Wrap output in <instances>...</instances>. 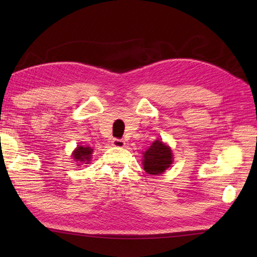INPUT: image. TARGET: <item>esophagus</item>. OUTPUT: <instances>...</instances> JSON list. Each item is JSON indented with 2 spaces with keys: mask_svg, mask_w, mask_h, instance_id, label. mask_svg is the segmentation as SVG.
I'll return each mask as SVG.
<instances>
[{
  "mask_svg": "<svg viewBox=\"0 0 257 257\" xmlns=\"http://www.w3.org/2000/svg\"><path fill=\"white\" fill-rule=\"evenodd\" d=\"M111 145L116 147V148H123V147H125V143L122 139H113L111 141Z\"/></svg>",
  "mask_w": 257,
  "mask_h": 257,
  "instance_id": "1",
  "label": "esophagus"
}]
</instances>
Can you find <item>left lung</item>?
<instances>
[{"mask_svg": "<svg viewBox=\"0 0 257 257\" xmlns=\"http://www.w3.org/2000/svg\"><path fill=\"white\" fill-rule=\"evenodd\" d=\"M172 162L173 156L170 147L159 139L154 141L149 149L144 152V169L147 173L152 176L162 174L172 165Z\"/></svg>", "mask_w": 257, "mask_h": 257, "instance_id": "left-lung-1", "label": "left lung"}]
</instances>
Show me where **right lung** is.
Wrapping results in <instances>:
<instances>
[{"instance_id": "obj_1", "label": "right lung", "mask_w": 257, "mask_h": 257, "mask_svg": "<svg viewBox=\"0 0 257 257\" xmlns=\"http://www.w3.org/2000/svg\"><path fill=\"white\" fill-rule=\"evenodd\" d=\"M92 155V149L90 147H84V146H78L73 151V158L76 162L79 163H85V165H88ZM78 163V166H79Z\"/></svg>"}]
</instances>
